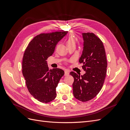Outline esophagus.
Wrapping results in <instances>:
<instances>
[{
	"mask_svg": "<svg viewBox=\"0 0 130 130\" xmlns=\"http://www.w3.org/2000/svg\"><path fill=\"white\" fill-rule=\"evenodd\" d=\"M69 74V70H67V69H65L64 70V75L67 76V75H68Z\"/></svg>",
	"mask_w": 130,
	"mask_h": 130,
	"instance_id": "34e87169",
	"label": "esophagus"
}]
</instances>
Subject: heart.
<instances>
[{"mask_svg": "<svg viewBox=\"0 0 130 130\" xmlns=\"http://www.w3.org/2000/svg\"><path fill=\"white\" fill-rule=\"evenodd\" d=\"M66 43V45L67 46L73 45V44H76V40H75V38L74 37V36H70L67 38Z\"/></svg>", "mask_w": 130, "mask_h": 130, "instance_id": "1", "label": "heart"}]
</instances>
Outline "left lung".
<instances>
[{"label": "left lung", "mask_w": 130, "mask_h": 130, "mask_svg": "<svg viewBox=\"0 0 130 130\" xmlns=\"http://www.w3.org/2000/svg\"><path fill=\"white\" fill-rule=\"evenodd\" d=\"M83 51L79 59L82 63L83 75L71 72L74 77L73 94L77 100L86 102L96 96L101 89L106 75L107 63L103 43L93 33H82Z\"/></svg>", "instance_id": "left-lung-1"}]
</instances>
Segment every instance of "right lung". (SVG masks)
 Wrapping results in <instances>:
<instances>
[{
	"instance_id": "right-lung-1",
	"label": "right lung",
	"mask_w": 130,
	"mask_h": 130,
	"mask_svg": "<svg viewBox=\"0 0 130 130\" xmlns=\"http://www.w3.org/2000/svg\"><path fill=\"white\" fill-rule=\"evenodd\" d=\"M68 31L41 34L35 37L26 48L22 62V73L26 87L34 98L48 103L56 97V88L63 70H49L46 61L54 52L57 43Z\"/></svg>"
}]
</instances>
